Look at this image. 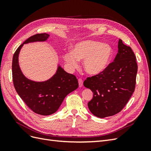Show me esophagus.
I'll list each match as a JSON object with an SVG mask.
<instances>
[{
  "instance_id": "obj_1",
  "label": "esophagus",
  "mask_w": 151,
  "mask_h": 151,
  "mask_svg": "<svg viewBox=\"0 0 151 151\" xmlns=\"http://www.w3.org/2000/svg\"><path fill=\"white\" fill-rule=\"evenodd\" d=\"M78 81H79V86L80 88H81V87L83 86V81L81 79H79L78 80Z\"/></svg>"
}]
</instances>
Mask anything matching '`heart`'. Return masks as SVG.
I'll return each instance as SVG.
<instances>
[{
	"label": "heart",
	"instance_id": "1",
	"mask_svg": "<svg viewBox=\"0 0 151 151\" xmlns=\"http://www.w3.org/2000/svg\"><path fill=\"white\" fill-rule=\"evenodd\" d=\"M113 56L112 47L107 43L86 40L76 43L72 52L63 55V59L70 69H75L79 60H83V67L87 74L96 76L109 65Z\"/></svg>",
	"mask_w": 151,
	"mask_h": 151
}]
</instances>
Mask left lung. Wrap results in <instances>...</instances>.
Returning a JSON list of instances; mask_svg holds the SVG:
<instances>
[{"label": "left lung", "mask_w": 151, "mask_h": 151, "mask_svg": "<svg viewBox=\"0 0 151 151\" xmlns=\"http://www.w3.org/2000/svg\"><path fill=\"white\" fill-rule=\"evenodd\" d=\"M118 48L115 60L106 69L84 82L86 88L93 93L88 108L99 118L113 116L122 111L135 90L138 68L135 54L120 39Z\"/></svg>", "instance_id": "obj_1"}]
</instances>
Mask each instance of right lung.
<instances>
[{"label": "right lung", "mask_w": 151, "mask_h": 151, "mask_svg": "<svg viewBox=\"0 0 151 151\" xmlns=\"http://www.w3.org/2000/svg\"><path fill=\"white\" fill-rule=\"evenodd\" d=\"M49 36L47 33L36 34L27 39L14 54L12 65L13 83L17 93L32 111L45 116L55 113L66 96L79 86L76 77L66 72L59 64L55 74L45 81L30 80L22 72L19 55L24 44L46 42Z\"/></svg>", "instance_id": "obj_1"}]
</instances>
